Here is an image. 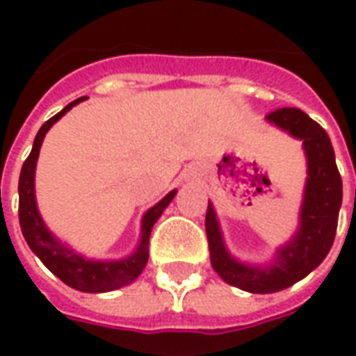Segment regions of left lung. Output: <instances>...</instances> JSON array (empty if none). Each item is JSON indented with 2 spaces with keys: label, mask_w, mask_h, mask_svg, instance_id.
<instances>
[{
  "label": "left lung",
  "mask_w": 356,
  "mask_h": 356,
  "mask_svg": "<svg viewBox=\"0 0 356 356\" xmlns=\"http://www.w3.org/2000/svg\"><path fill=\"white\" fill-rule=\"evenodd\" d=\"M267 122L303 140L307 156V183L299 211V227L293 238L276 250L273 263L246 265L236 261L225 248L216 209L206 213L211 267L225 282L252 293H273L290 288L318 267L334 244L337 216L343 198L341 175L337 171L334 147L328 133L299 108H278L267 114Z\"/></svg>",
  "instance_id": "8db88e82"
}]
</instances>
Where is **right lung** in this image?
<instances>
[{
    "mask_svg": "<svg viewBox=\"0 0 356 356\" xmlns=\"http://www.w3.org/2000/svg\"><path fill=\"white\" fill-rule=\"evenodd\" d=\"M86 99L88 97H81L78 101L70 102L68 106H65L58 114H55V116L47 120L40 127V131H38L34 139L32 152L26 158V162L22 163V170H20L19 221L22 234H24V240L28 242L30 250L42 259L43 265L49 268L53 275L58 276L63 282L68 284L74 290L88 291V293H102V291H112L118 290V288H124V286L131 284L143 273V268H145V265L148 261V240H150L152 227L160 219L163 209L170 206V202L173 200V196H175L177 191H171L170 194H165L162 200L158 202L156 206H152L143 216L140 242L137 250L129 257L114 259V261L86 259L83 255L76 254L74 250L66 248L60 240H57V236L45 227L42 216L38 211L34 191L35 163H38V156H40L43 137L51 129V125L65 116L74 104L86 101Z\"/></svg>",
    "mask_w": 356,
    "mask_h": 356,
    "instance_id": "right-lung-1",
    "label": "right lung"
}]
</instances>
